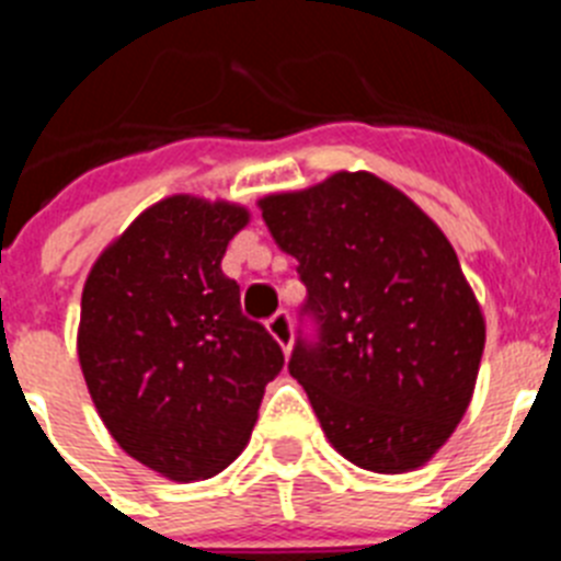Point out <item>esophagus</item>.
Instances as JSON below:
<instances>
[{"mask_svg":"<svg viewBox=\"0 0 561 561\" xmlns=\"http://www.w3.org/2000/svg\"><path fill=\"white\" fill-rule=\"evenodd\" d=\"M266 331L275 336V342L284 351L291 348V317L289 311H275V314L266 320Z\"/></svg>","mask_w":561,"mask_h":561,"instance_id":"34e87169","label":"esophagus"}]
</instances>
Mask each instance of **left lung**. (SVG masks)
Wrapping results in <instances>:
<instances>
[{"mask_svg":"<svg viewBox=\"0 0 561 561\" xmlns=\"http://www.w3.org/2000/svg\"><path fill=\"white\" fill-rule=\"evenodd\" d=\"M306 286L289 374L331 447L370 472L415 469L463 419L485 325L430 216L374 173L261 199Z\"/></svg>","mask_w":561,"mask_h":561,"instance_id":"8db88e82","label":"left lung"}]
</instances>
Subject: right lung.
Here are the masks:
<instances>
[{"label": "right lung", "mask_w": 561, "mask_h": 561, "mask_svg": "<svg viewBox=\"0 0 561 561\" xmlns=\"http://www.w3.org/2000/svg\"><path fill=\"white\" fill-rule=\"evenodd\" d=\"M247 219L227 202L171 196L137 216L83 286L78 359L98 413L131 458L182 483L236 460L284 368L221 272Z\"/></svg>", "instance_id": "right-lung-1"}]
</instances>
